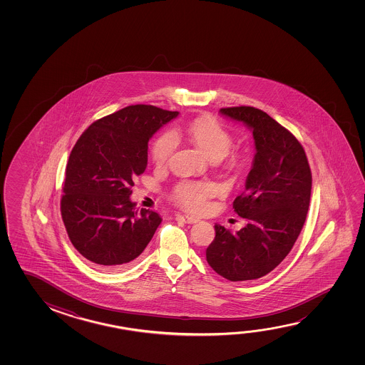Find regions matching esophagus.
Returning a JSON list of instances; mask_svg holds the SVG:
<instances>
[{"instance_id":"obj_1","label":"esophagus","mask_w":365,"mask_h":365,"mask_svg":"<svg viewBox=\"0 0 365 365\" xmlns=\"http://www.w3.org/2000/svg\"><path fill=\"white\" fill-rule=\"evenodd\" d=\"M175 219L187 222V224H195V222H197L200 220L196 216L188 215V214H178V215L175 216Z\"/></svg>"}]
</instances>
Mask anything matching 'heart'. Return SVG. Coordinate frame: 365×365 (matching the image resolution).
<instances>
[{
    "instance_id": "obj_1",
    "label": "heart",
    "mask_w": 365,
    "mask_h": 365,
    "mask_svg": "<svg viewBox=\"0 0 365 365\" xmlns=\"http://www.w3.org/2000/svg\"><path fill=\"white\" fill-rule=\"evenodd\" d=\"M185 136L210 160H224L227 168H238L245 155L234 150L233 135L211 115H201L191 120L185 128ZM175 138L172 133H163L151 148V158L156 165H164L173 154ZM215 193L214 185L207 182H180L175 185L173 200L188 210H201L206 200Z\"/></svg>"
}]
</instances>
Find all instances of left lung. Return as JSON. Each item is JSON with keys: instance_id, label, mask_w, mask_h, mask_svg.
Instances as JSON below:
<instances>
[{"instance_id": "obj_1", "label": "left lung", "mask_w": 365, "mask_h": 365, "mask_svg": "<svg viewBox=\"0 0 365 365\" xmlns=\"http://www.w3.org/2000/svg\"><path fill=\"white\" fill-rule=\"evenodd\" d=\"M220 113L251 128L256 155L233 202L247 225L232 233L215 224L206 259L227 280H255L280 264L298 240L311 201V167L298 138L261 109L240 106Z\"/></svg>"}]
</instances>
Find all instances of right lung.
I'll return each mask as SVG.
<instances>
[{
  "label": "right lung",
  "mask_w": 365,
  "mask_h": 365,
  "mask_svg": "<svg viewBox=\"0 0 365 365\" xmlns=\"http://www.w3.org/2000/svg\"><path fill=\"white\" fill-rule=\"evenodd\" d=\"M178 112L136 104L96 120L83 132L66 165L61 215L72 245L96 267L131 264L162 217L130 196L148 165L149 140Z\"/></svg>",
  "instance_id": "obj_1"
}]
</instances>
